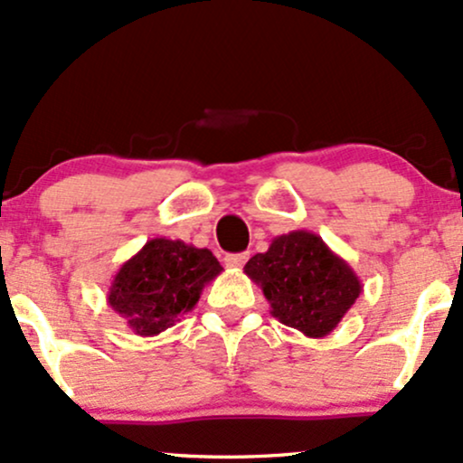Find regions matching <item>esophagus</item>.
Here are the masks:
<instances>
[{
  "mask_svg": "<svg viewBox=\"0 0 463 463\" xmlns=\"http://www.w3.org/2000/svg\"><path fill=\"white\" fill-rule=\"evenodd\" d=\"M250 259L248 252H239V254H226V265L228 268H243V263H246Z\"/></svg>",
  "mask_w": 463,
  "mask_h": 463,
  "instance_id": "34e87169",
  "label": "esophagus"
}]
</instances>
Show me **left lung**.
I'll use <instances>...</instances> for the list:
<instances>
[{
	"label": "left lung",
	"instance_id": "1",
	"mask_svg": "<svg viewBox=\"0 0 463 463\" xmlns=\"http://www.w3.org/2000/svg\"><path fill=\"white\" fill-rule=\"evenodd\" d=\"M243 272L261 287L276 320L313 339L326 337L364 291L354 269L309 231L274 237Z\"/></svg>",
	"mask_w": 463,
	"mask_h": 463
}]
</instances>
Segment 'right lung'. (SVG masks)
Returning a JSON list of instances; mask_svg holds the SVG:
<instances>
[{"instance_id": "add662e5", "label": "right lung", "mask_w": 463, "mask_h": 463, "mask_svg": "<svg viewBox=\"0 0 463 463\" xmlns=\"http://www.w3.org/2000/svg\"><path fill=\"white\" fill-rule=\"evenodd\" d=\"M222 265L206 248L156 237L117 269L106 302L141 337L167 331L198 305Z\"/></svg>"}]
</instances>
